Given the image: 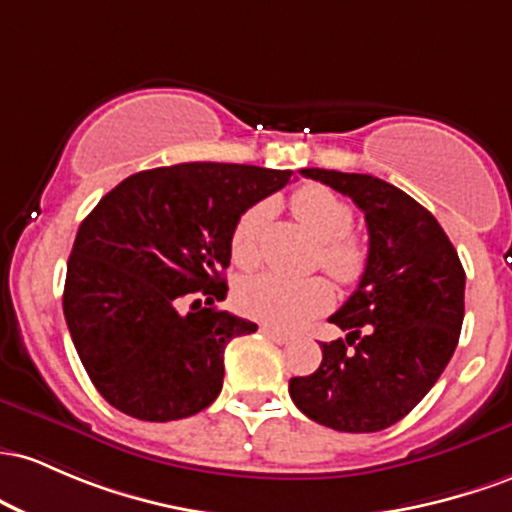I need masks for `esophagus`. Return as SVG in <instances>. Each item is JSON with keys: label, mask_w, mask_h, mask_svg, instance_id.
Listing matches in <instances>:
<instances>
[{"label": "esophagus", "mask_w": 512, "mask_h": 512, "mask_svg": "<svg viewBox=\"0 0 512 512\" xmlns=\"http://www.w3.org/2000/svg\"><path fill=\"white\" fill-rule=\"evenodd\" d=\"M261 333L266 338H271L273 343H278V346H285V343H290L292 338L287 336V333H283V331H275V329H271V326H261Z\"/></svg>", "instance_id": "1"}]
</instances>
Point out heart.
Here are the masks:
<instances>
[{"label":"heart","mask_w":512,"mask_h":512,"mask_svg":"<svg viewBox=\"0 0 512 512\" xmlns=\"http://www.w3.org/2000/svg\"><path fill=\"white\" fill-rule=\"evenodd\" d=\"M290 208L304 229L319 241L317 261L341 283H355L363 273L367 254L365 244L350 232L353 210L331 188L309 183L292 193ZM271 220V205L266 200L254 203L239 217L232 229V258L241 268H251L261 256V234ZM234 300L241 314L292 331L331 307L333 290L319 275L312 278H287L280 273H258L241 280Z\"/></svg>","instance_id":"1"}]
</instances>
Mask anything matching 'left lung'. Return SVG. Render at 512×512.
I'll return each mask as SVG.
<instances>
[{"mask_svg":"<svg viewBox=\"0 0 512 512\" xmlns=\"http://www.w3.org/2000/svg\"><path fill=\"white\" fill-rule=\"evenodd\" d=\"M300 174L365 212L370 246L358 287L329 319L348 336L321 343L317 372L292 377L290 396L321 426L377 433L413 411L450 363L464 319V268L438 220L401 188L370 174Z\"/></svg>","mask_w":512,"mask_h":512,"instance_id":"left-lung-1","label":"left lung"}]
</instances>
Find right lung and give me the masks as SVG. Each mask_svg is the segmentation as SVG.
I'll list each match as a JSON object with an SVG mask.
<instances>
[{"instance_id": "obj_1", "label": "right lung", "mask_w": 512, "mask_h": 512, "mask_svg": "<svg viewBox=\"0 0 512 512\" xmlns=\"http://www.w3.org/2000/svg\"><path fill=\"white\" fill-rule=\"evenodd\" d=\"M292 171L191 162L132 174L86 215L67 261V329L118 411L179 421L222 392L225 348L254 321L222 312L232 229ZM206 307H202V300ZM193 301L192 309L180 307Z\"/></svg>"}]
</instances>
